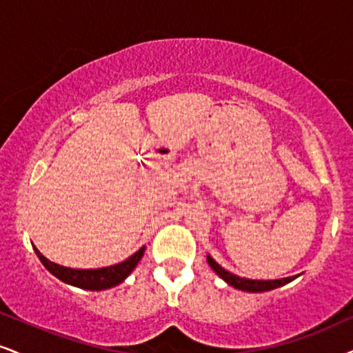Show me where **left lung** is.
Segmentation results:
<instances>
[{
	"instance_id": "left-lung-1",
	"label": "left lung",
	"mask_w": 353,
	"mask_h": 353,
	"mask_svg": "<svg viewBox=\"0 0 353 353\" xmlns=\"http://www.w3.org/2000/svg\"><path fill=\"white\" fill-rule=\"evenodd\" d=\"M208 263L211 265V268L219 275L223 280H225L229 283L230 286L234 288L242 290V291H249V293H259V291H270V290H275L278 286L286 285V283L293 281L296 276H288V278H281V280H249V278H241L234 273L228 272L221 267L219 263H216V260L212 256L208 255Z\"/></svg>"
}]
</instances>
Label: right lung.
I'll return each mask as SVG.
<instances>
[{
    "label": "right lung",
    "instance_id": "add662e5",
    "mask_svg": "<svg viewBox=\"0 0 353 353\" xmlns=\"http://www.w3.org/2000/svg\"><path fill=\"white\" fill-rule=\"evenodd\" d=\"M143 250L145 247L139 249L132 256H129L128 260H124L123 263L112 265V267L106 268H97V270H75V268H67L62 265H57L50 260H47L41 252L36 249V254L39 260L43 263L52 275H55L59 280H62L68 285L78 286V288L91 290V291H99V290H108L112 286L123 283L125 278L129 276V273L136 268L139 260L142 259Z\"/></svg>",
    "mask_w": 353,
    "mask_h": 353
}]
</instances>
